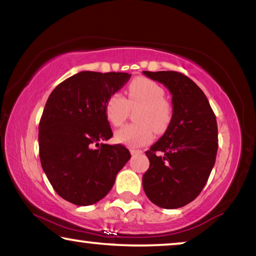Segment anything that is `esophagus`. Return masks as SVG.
I'll use <instances>...</instances> for the list:
<instances>
[{
    "label": "esophagus",
    "mask_w": 256,
    "mask_h": 256,
    "mask_svg": "<svg viewBox=\"0 0 256 256\" xmlns=\"http://www.w3.org/2000/svg\"><path fill=\"white\" fill-rule=\"evenodd\" d=\"M130 152H131L132 156H136V154H140V153H142V150H134V148H130Z\"/></svg>",
    "instance_id": "obj_1"
}]
</instances>
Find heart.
I'll list each match as a JSON object with an SVG mask.
<instances>
[{"instance_id": "b5f03b06", "label": "heart", "mask_w": 256, "mask_h": 256, "mask_svg": "<svg viewBox=\"0 0 256 256\" xmlns=\"http://www.w3.org/2000/svg\"><path fill=\"white\" fill-rule=\"evenodd\" d=\"M128 97L120 92L109 97L106 104L108 120L114 126H120L126 118L128 109L139 106L134 114L138 123L125 125L114 133V139L128 146L139 147L153 139L154 131L164 133L172 120V106L164 100L161 86L146 78H138L128 86Z\"/></svg>"}]
</instances>
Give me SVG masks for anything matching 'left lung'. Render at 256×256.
<instances>
[{"instance_id":"obj_1","label":"left lung","mask_w":256,"mask_h":256,"mask_svg":"<svg viewBox=\"0 0 256 256\" xmlns=\"http://www.w3.org/2000/svg\"><path fill=\"white\" fill-rule=\"evenodd\" d=\"M172 94V120L164 136L146 150L150 168L142 186L150 200L162 208L192 202L206 184L216 162L218 128L202 89L178 72H142Z\"/></svg>"}]
</instances>
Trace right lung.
I'll use <instances>...</instances> for the list:
<instances>
[{"instance_id": "obj_1", "label": "right lung", "mask_w": 256, "mask_h": 256, "mask_svg": "<svg viewBox=\"0 0 256 256\" xmlns=\"http://www.w3.org/2000/svg\"><path fill=\"white\" fill-rule=\"evenodd\" d=\"M131 78L128 73L80 72L56 86L39 123L42 170L59 196L87 206L106 197L131 158L112 136L106 104Z\"/></svg>"}]
</instances>
